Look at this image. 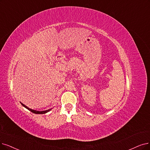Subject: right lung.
Wrapping results in <instances>:
<instances>
[{
    "mask_svg": "<svg viewBox=\"0 0 150 150\" xmlns=\"http://www.w3.org/2000/svg\"><path fill=\"white\" fill-rule=\"evenodd\" d=\"M21 104L22 105V106H24L25 108H26V109H28V110H29L30 111H31L32 112H33V113H34V114H45V113H47V112H49L52 108H50V109H49V110H45V111H36V110H32V109H31V108H28V106H26V105H25L24 104H23L22 103H21Z\"/></svg>",
    "mask_w": 150,
    "mask_h": 150,
    "instance_id": "right-lung-1",
    "label": "right lung"
}]
</instances>
